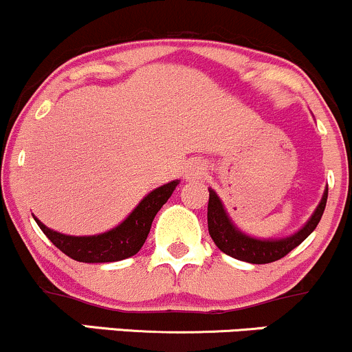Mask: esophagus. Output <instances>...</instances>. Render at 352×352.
<instances>
[{
  "label": "esophagus",
  "instance_id": "esophagus-1",
  "mask_svg": "<svg viewBox=\"0 0 352 352\" xmlns=\"http://www.w3.org/2000/svg\"><path fill=\"white\" fill-rule=\"evenodd\" d=\"M204 175H206V166H204V163H201V161H195V163L188 166L186 179L196 181V179H201Z\"/></svg>",
  "mask_w": 352,
  "mask_h": 352
}]
</instances>
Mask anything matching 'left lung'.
<instances>
[{
    "instance_id": "left-lung-1",
    "label": "left lung",
    "mask_w": 352,
    "mask_h": 352,
    "mask_svg": "<svg viewBox=\"0 0 352 352\" xmlns=\"http://www.w3.org/2000/svg\"><path fill=\"white\" fill-rule=\"evenodd\" d=\"M327 201V189L322 195L321 203L318 204L309 221L299 229L294 234L287 236L283 239H256L251 236L244 234L229 219L226 209L221 203L219 196L216 195L214 189L209 188V203H208V229L209 236L214 241L216 246L219 248L224 254L231 258L246 261L251 264H266L278 261L284 258L287 252H291L296 246L302 243L311 232L314 231L318 223L321 221L322 212H324Z\"/></svg>"
}]
</instances>
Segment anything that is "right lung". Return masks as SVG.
Returning <instances> with one entry per match:
<instances>
[{
  "instance_id": "obj_1",
  "label": "right lung",
  "mask_w": 352,
  "mask_h": 352,
  "mask_svg": "<svg viewBox=\"0 0 352 352\" xmlns=\"http://www.w3.org/2000/svg\"><path fill=\"white\" fill-rule=\"evenodd\" d=\"M179 181H171L153 189L143 197L140 204L133 209L131 214L123 223L118 224L111 231L96 236H68L46 228L38 218L39 229L48 236V239L59 251L65 252L71 259L80 263H113L131 258L143 248L146 238L151 229L153 219L163 204L169 199Z\"/></svg>"
}]
</instances>
